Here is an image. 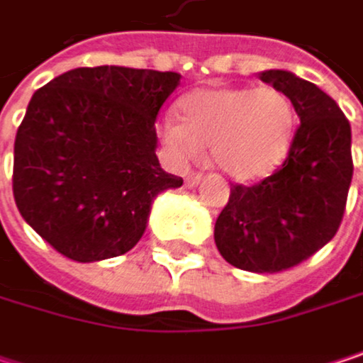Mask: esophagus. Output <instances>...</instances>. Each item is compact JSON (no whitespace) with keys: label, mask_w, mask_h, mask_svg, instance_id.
Instances as JSON below:
<instances>
[{"label":"esophagus","mask_w":363,"mask_h":363,"mask_svg":"<svg viewBox=\"0 0 363 363\" xmlns=\"http://www.w3.org/2000/svg\"><path fill=\"white\" fill-rule=\"evenodd\" d=\"M201 179H203V174H201V172H191V174H186L184 184H186V186H195V184H199Z\"/></svg>","instance_id":"1"}]
</instances>
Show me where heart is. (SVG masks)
<instances>
[{
    "label": "heart",
    "instance_id": "heart-1",
    "mask_svg": "<svg viewBox=\"0 0 363 363\" xmlns=\"http://www.w3.org/2000/svg\"><path fill=\"white\" fill-rule=\"evenodd\" d=\"M294 125V105L277 88L212 86L182 96L179 119H164L160 134L182 160L210 147L212 162L225 174L256 181L284 162Z\"/></svg>",
    "mask_w": 363,
    "mask_h": 363
}]
</instances>
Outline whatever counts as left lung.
I'll use <instances>...</instances> for the list:
<instances>
[{"instance_id":"left-lung-1","label":"left lung","mask_w":363,"mask_h":363,"mask_svg":"<svg viewBox=\"0 0 363 363\" xmlns=\"http://www.w3.org/2000/svg\"><path fill=\"white\" fill-rule=\"evenodd\" d=\"M260 79L288 94L301 123L288 157L271 177L231 186L214 242L238 269L277 273L301 264L336 235L353 179L351 125L315 84L288 71H264Z\"/></svg>"}]
</instances>
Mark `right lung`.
I'll return each instance as SVG.
<instances>
[{"label": "right lung", "mask_w": 363, "mask_h": 363, "mask_svg": "<svg viewBox=\"0 0 363 363\" xmlns=\"http://www.w3.org/2000/svg\"><path fill=\"white\" fill-rule=\"evenodd\" d=\"M181 84L172 71L79 67L39 88L14 140V201L62 256L132 250L157 193L181 186L155 155V119Z\"/></svg>", "instance_id": "1"}]
</instances>
